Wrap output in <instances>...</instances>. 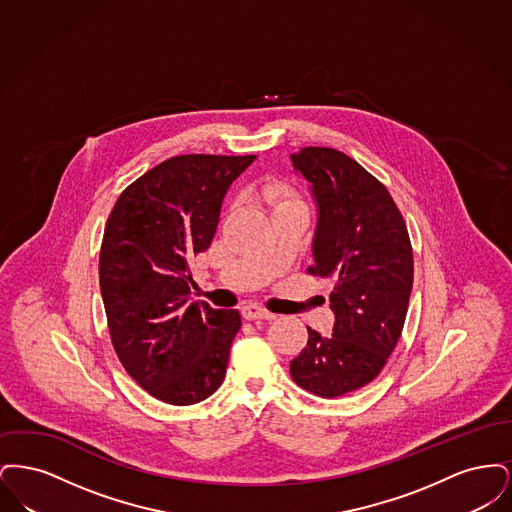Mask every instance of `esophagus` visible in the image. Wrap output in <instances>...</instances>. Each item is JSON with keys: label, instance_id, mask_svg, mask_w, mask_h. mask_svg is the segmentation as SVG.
I'll list each match as a JSON object with an SVG mask.
<instances>
[{"label": "esophagus", "instance_id": "1", "mask_svg": "<svg viewBox=\"0 0 512 512\" xmlns=\"http://www.w3.org/2000/svg\"><path fill=\"white\" fill-rule=\"evenodd\" d=\"M242 315H244L245 320H259V318H263V320H272V318H276L274 313H270V311H267L265 307L255 305V303H249V305L242 307Z\"/></svg>", "mask_w": 512, "mask_h": 512}]
</instances>
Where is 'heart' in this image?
I'll return each mask as SVG.
<instances>
[{"instance_id":"b5f03b06","label":"heart","mask_w":512,"mask_h":512,"mask_svg":"<svg viewBox=\"0 0 512 512\" xmlns=\"http://www.w3.org/2000/svg\"><path fill=\"white\" fill-rule=\"evenodd\" d=\"M259 199L270 207V209H280L284 205H292V203H301L295 194H293L292 188L282 184V182H276V180H268L261 188H259Z\"/></svg>"}]
</instances>
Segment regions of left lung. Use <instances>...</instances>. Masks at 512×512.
I'll return each instance as SVG.
<instances>
[{
    "mask_svg": "<svg viewBox=\"0 0 512 512\" xmlns=\"http://www.w3.org/2000/svg\"><path fill=\"white\" fill-rule=\"evenodd\" d=\"M293 169L311 182L318 220L313 276L332 278L330 338L309 340L290 363L293 382L332 399L370 384L401 338L413 290V247L388 188L332 147H303Z\"/></svg>",
    "mask_w": 512,
    "mask_h": 512,
    "instance_id": "8db88e82",
    "label": "left lung"
}]
</instances>
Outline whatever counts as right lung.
<instances>
[{
	"instance_id": "obj_1",
	"label": "right lung",
	"mask_w": 512,
	"mask_h": 512,
	"mask_svg": "<svg viewBox=\"0 0 512 512\" xmlns=\"http://www.w3.org/2000/svg\"><path fill=\"white\" fill-rule=\"evenodd\" d=\"M255 155H178L117 199L99 251L111 343L155 399L194 405L219 390L242 317L194 301L190 263L209 249L230 184Z\"/></svg>"
}]
</instances>
